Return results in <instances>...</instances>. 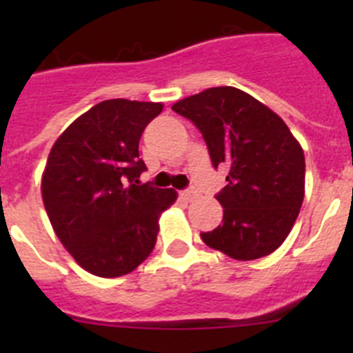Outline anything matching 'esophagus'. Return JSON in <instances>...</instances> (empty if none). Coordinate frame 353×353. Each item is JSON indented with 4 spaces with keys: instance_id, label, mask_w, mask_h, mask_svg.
Segmentation results:
<instances>
[{
    "instance_id": "34e87169",
    "label": "esophagus",
    "mask_w": 353,
    "mask_h": 353,
    "mask_svg": "<svg viewBox=\"0 0 353 353\" xmlns=\"http://www.w3.org/2000/svg\"><path fill=\"white\" fill-rule=\"evenodd\" d=\"M182 196L187 201H191V199H194L198 196V192H196V189H185V191H182Z\"/></svg>"
}]
</instances>
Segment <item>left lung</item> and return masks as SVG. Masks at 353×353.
<instances>
[{
    "label": "left lung",
    "instance_id": "obj_1",
    "mask_svg": "<svg viewBox=\"0 0 353 353\" xmlns=\"http://www.w3.org/2000/svg\"><path fill=\"white\" fill-rule=\"evenodd\" d=\"M171 109L198 127L214 168L230 170L215 194L223 223L201 233L205 244L242 261L276 251L304 199V152L285 121L233 86L208 88Z\"/></svg>",
    "mask_w": 353,
    "mask_h": 353
}]
</instances>
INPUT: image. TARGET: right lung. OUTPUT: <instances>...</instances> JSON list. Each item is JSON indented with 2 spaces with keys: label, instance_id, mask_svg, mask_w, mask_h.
I'll use <instances>...</instances> for the list:
<instances>
[{
  "label": "right lung",
  "instance_id": "1",
  "mask_svg": "<svg viewBox=\"0 0 353 353\" xmlns=\"http://www.w3.org/2000/svg\"><path fill=\"white\" fill-rule=\"evenodd\" d=\"M162 104L111 99L93 105L56 139L42 199L56 235L93 276L132 272L155 248L159 215L176 199L150 182L139 139Z\"/></svg>",
  "mask_w": 353,
  "mask_h": 353
}]
</instances>
